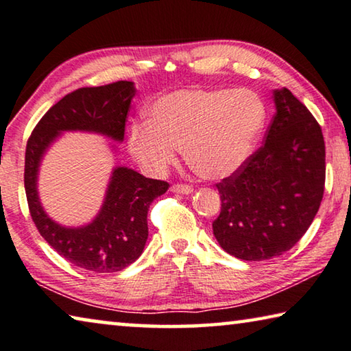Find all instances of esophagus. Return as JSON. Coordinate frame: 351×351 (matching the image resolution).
<instances>
[{"label": "esophagus", "instance_id": "esophagus-1", "mask_svg": "<svg viewBox=\"0 0 351 351\" xmlns=\"http://www.w3.org/2000/svg\"><path fill=\"white\" fill-rule=\"evenodd\" d=\"M171 192L181 193V195H189V193L193 192V189L187 184H175L173 187H171Z\"/></svg>", "mask_w": 351, "mask_h": 351}]
</instances>
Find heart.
Wrapping results in <instances>:
<instances>
[{"label": "heart", "mask_w": 351, "mask_h": 351, "mask_svg": "<svg viewBox=\"0 0 351 351\" xmlns=\"http://www.w3.org/2000/svg\"><path fill=\"white\" fill-rule=\"evenodd\" d=\"M147 114L128 134L137 164L160 175L182 148L189 165L213 181L247 164L267 119L264 101L248 88H180L156 98Z\"/></svg>", "instance_id": "obj_1"}]
</instances>
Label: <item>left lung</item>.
Masks as SVG:
<instances>
[{"instance_id":"obj_1","label":"left lung","mask_w":351,"mask_h":351,"mask_svg":"<svg viewBox=\"0 0 351 351\" xmlns=\"http://www.w3.org/2000/svg\"><path fill=\"white\" fill-rule=\"evenodd\" d=\"M276 112L265 142L236 175L217 184L220 247L243 261L291 250L313 223L324 198L325 142L308 108L286 87L275 88Z\"/></svg>"}]
</instances>
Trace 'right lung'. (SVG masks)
<instances>
[{
	"label": "right lung",
	"instance_id": "add662e5",
	"mask_svg": "<svg viewBox=\"0 0 351 351\" xmlns=\"http://www.w3.org/2000/svg\"><path fill=\"white\" fill-rule=\"evenodd\" d=\"M134 95L131 81L77 88L42 117L26 145L25 191L38 232L62 258L97 274L123 270L142 254L148 239V208L167 192L169 182L145 178L130 167H114L103 204L92 221L64 226L43 209L37 189L38 170L43 156L64 132H92L123 142ZM110 148L117 149L115 145Z\"/></svg>",
	"mask_w": 351,
	"mask_h": 351
}]
</instances>
